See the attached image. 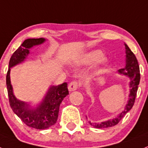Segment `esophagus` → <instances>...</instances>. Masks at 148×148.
Listing matches in <instances>:
<instances>
[{"instance_id": "34e87169", "label": "esophagus", "mask_w": 148, "mask_h": 148, "mask_svg": "<svg viewBox=\"0 0 148 148\" xmlns=\"http://www.w3.org/2000/svg\"><path fill=\"white\" fill-rule=\"evenodd\" d=\"M78 87H79V84H78L77 81L71 82L69 85H68V89H69L70 92L76 90V89H78Z\"/></svg>"}]
</instances>
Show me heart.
Masks as SVG:
<instances>
[{
  "label": "heart",
  "mask_w": 148,
  "mask_h": 148,
  "mask_svg": "<svg viewBox=\"0 0 148 148\" xmlns=\"http://www.w3.org/2000/svg\"><path fill=\"white\" fill-rule=\"evenodd\" d=\"M101 56V52L99 51H95L93 53H90L86 56V62H93V61L96 60L99 56ZM102 62L105 61V59H102Z\"/></svg>",
  "instance_id": "b5f03b06"
}]
</instances>
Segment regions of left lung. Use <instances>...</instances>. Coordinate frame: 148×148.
<instances>
[{"label": "left lung", "mask_w": 148, "mask_h": 148, "mask_svg": "<svg viewBox=\"0 0 148 148\" xmlns=\"http://www.w3.org/2000/svg\"><path fill=\"white\" fill-rule=\"evenodd\" d=\"M126 47V66L123 68H120L119 72L120 74H125L130 77V99L128 101V104L126 105V108L121 114L119 115L117 117L113 119V120H108L106 122H102L100 123H94L89 122V124L91 126H94L95 128H108L111 127V126H116V124L120 122L122 118L126 115L128 111H130L133 107L134 103H135V97L137 94L138 88V84L140 82V70L139 65L138 63V60L135 57V54L131 51V49L129 48L126 44H125Z\"/></svg>", "instance_id": "8db88e82"}]
</instances>
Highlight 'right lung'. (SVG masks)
Listing matches in <instances>:
<instances>
[{
    "label": "right lung",
    "mask_w": 148,
    "mask_h": 148,
    "mask_svg": "<svg viewBox=\"0 0 148 148\" xmlns=\"http://www.w3.org/2000/svg\"><path fill=\"white\" fill-rule=\"evenodd\" d=\"M44 40V38L25 40L11 56L7 74V92L11 108L26 126L37 130L48 129L56 123L60 104L64 98L69 94L68 84L64 83L61 85L51 86L43 102L33 110L30 109L27 104L19 101L14 96L13 87L10 84V68L24 61L29 53V48L34 45L40 44Z\"/></svg>",
    "instance_id": "right-lung-1"
}]
</instances>
